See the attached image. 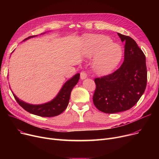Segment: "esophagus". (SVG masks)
<instances>
[{
    "mask_svg": "<svg viewBox=\"0 0 159 159\" xmlns=\"http://www.w3.org/2000/svg\"><path fill=\"white\" fill-rule=\"evenodd\" d=\"M87 77V73L85 71H82L80 73V79L82 80H84Z\"/></svg>",
    "mask_w": 159,
    "mask_h": 159,
    "instance_id": "1",
    "label": "esophagus"
}]
</instances>
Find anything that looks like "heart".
Instances as JSON below:
<instances>
[{
	"label": "heart",
	"mask_w": 159,
	"mask_h": 159,
	"mask_svg": "<svg viewBox=\"0 0 159 159\" xmlns=\"http://www.w3.org/2000/svg\"><path fill=\"white\" fill-rule=\"evenodd\" d=\"M84 55L88 58L95 55L92 62L93 71L98 75H107L121 61L122 49L109 37L88 35L85 38Z\"/></svg>",
	"instance_id": "heart-1"
}]
</instances>
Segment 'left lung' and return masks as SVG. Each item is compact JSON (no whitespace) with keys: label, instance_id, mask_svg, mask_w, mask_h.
Segmentation results:
<instances>
[{"label":"left lung","instance_id":"obj_1","mask_svg":"<svg viewBox=\"0 0 159 159\" xmlns=\"http://www.w3.org/2000/svg\"><path fill=\"white\" fill-rule=\"evenodd\" d=\"M125 43L124 60L113 73L95 79L94 105L106 113L129 110L144 93L147 84L146 57L131 37L118 33Z\"/></svg>","mask_w":159,"mask_h":159}]
</instances>
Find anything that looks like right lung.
<instances>
[{
	"label": "right lung",
	"instance_id": "add662e5",
	"mask_svg": "<svg viewBox=\"0 0 159 159\" xmlns=\"http://www.w3.org/2000/svg\"><path fill=\"white\" fill-rule=\"evenodd\" d=\"M36 36L37 35L30 36L26 39H25L24 40H26ZM79 79V73H77L76 75H74L71 79L68 80L65 83L61 89L60 90L59 93H58L55 98H53L52 101L43 104H30L23 102L22 101H20V99H19L15 95V94L13 93V95L16 100V101L28 112L40 116L52 117V116H55L60 115L66 110V108L68 106L69 103L71 90L73 87L77 84Z\"/></svg>",
	"mask_w": 159,
	"mask_h": 159
}]
</instances>
